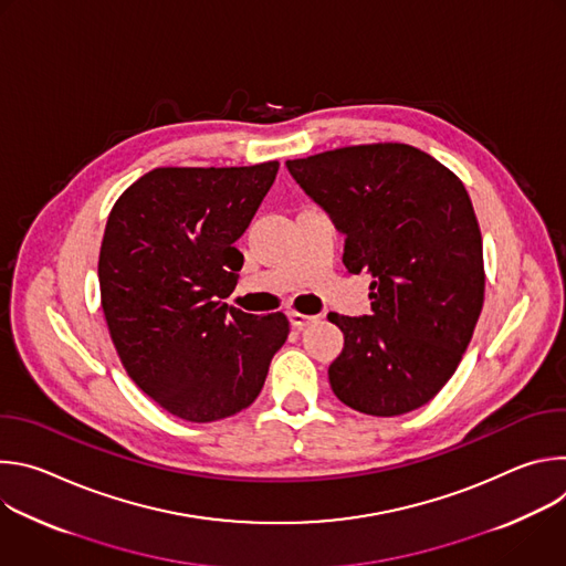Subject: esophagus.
<instances>
[{
    "label": "esophagus",
    "instance_id": "esophagus-1",
    "mask_svg": "<svg viewBox=\"0 0 566 566\" xmlns=\"http://www.w3.org/2000/svg\"><path fill=\"white\" fill-rule=\"evenodd\" d=\"M286 315H289V322H291L293 329H304V327H308L315 322V315H306V313H300V311H289Z\"/></svg>",
    "mask_w": 566,
    "mask_h": 566
}]
</instances>
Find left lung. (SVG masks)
Masks as SVG:
<instances>
[{"instance_id": "1", "label": "left lung", "mask_w": 566, "mask_h": 566, "mask_svg": "<svg viewBox=\"0 0 566 566\" xmlns=\"http://www.w3.org/2000/svg\"><path fill=\"white\" fill-rule=\"evenodd\" d=\"M300 188L347 234L343 262L367 273L371 315L329 313L345 349L334 394L363 415L398 417L457 371L483 306V249L461 179L406 143L286 160Z\"/></svg>"}]
</instances>
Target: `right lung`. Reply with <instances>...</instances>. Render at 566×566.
I'll list each match as a JSON object with an SVG mask.
<instances>
[{"label": "right lung", "mask_w": 566, "mask_h": 566, "mask_svg": "<svg viewBox=\"0 0 566 566\" xmlns=\"http://www.w3.org/2000/svg\"><path fill=\"white\" fill-rule=\"evenodd\" d=\"M280 164L156 168L114 203L98 258L101 304L129 378L166 412L210 423L249 408L289 336L284 313L223 300Z\"/></svg>", "instance_id": "1"}]
</instances>
